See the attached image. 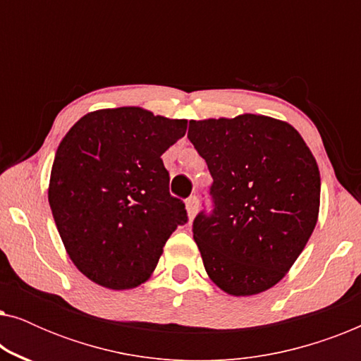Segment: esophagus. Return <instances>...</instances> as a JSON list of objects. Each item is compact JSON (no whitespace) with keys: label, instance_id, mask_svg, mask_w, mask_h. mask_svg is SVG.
Segmentation results:
<instances>
[{"label":"esophagus","instance_id":"34e87169","mask_svg":"<svg viewBox=\"0 0 361 361\" xmlns=\"http://www.w3.org/2000/svg\"><path fill=\"white\" fill-rule=\"evenodd\" d=\"M185 209H187V215H189V220H192L197 214V210H199V199L197 197H189V199L185 200Z\"/></svg>","mask_w":361,"mask_h":361}]
</instances>
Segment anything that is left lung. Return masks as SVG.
<instances>
[{"label":"left lung","mask_w":361,"mask_h":361,"mask_svg":"<svg viewBox=\"0 0 361 361\" xmlns=\"http://www.w3.org/2000/svg\"><path fill=\"white\" fill-rule=\"evenodd\" d=\"M214 179V210L195 216L209 278L231 295L273 288L315 228L320 174L289 123L263 115L192 120L187 133Z\"/></svg>","instance_id":"left-lung-1"}]
</instances>
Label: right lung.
<instances>
[{
	"instance_id": "right-lung-1",
	"label": "right lung",
	"mask_w": 361,
	"mask_h": 361,
	"mask_svg": "<svg viewBox=\"0 0 361 361\" xmlns=\"http://www.w3.org/2000/svg\"><path fill=\"white\" fill-rule=\"evenodd\" d=\"M185 130V120L121 106L88 113L63 136L49 205L68 256L93 283L115 290L142 284L172 231L187 224L161 159Z\"/></svg>"
}]
</instances>
